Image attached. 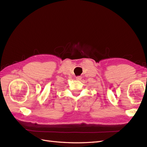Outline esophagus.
<instances>
[{"mask_svg": "<svg viewBox=\"0 0 147 147\" xmlns=\"http://www.w3.org/2000/svg\"><path fill=\"white\" fill-rule=\"evenodd\" d=\"M76 79L77 80H80L82 79V77H81V76H78V77H76Z\"/></svg>", "mask_w": 147, "mask_h": 147, "instance_id": "34e87169", "label": "esophagus"}]
</instances>
